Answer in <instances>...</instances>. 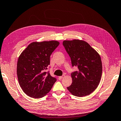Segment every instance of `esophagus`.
<instances>
[{"label": "esophagus", "mask_w": 121, "mask_h": 121, "mask_svg": "<svg viewBox=\"0 0 121 121\" xmlns=\"http://www.w3.org/2000/svg\"><path fill=\"white\" fill-rule=\"evenodd\" d=\"M64 75H63L62 76H59V77H58V79L59 80H60V79H62V78H64Z\"/></svg>", "instance_id": "34e87169"}]
</instances>
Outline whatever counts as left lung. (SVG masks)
Instances as JSON below:
<instances>
[{"label":"left lung","instance_id":"left-lung-1","mask_svg":"<svg viewBox=\"0 0 121 121\" xmlns=\"http://www.w3.org/2000/svg\"><path fill=\"white\" fill-rule=\"evenodd\" d=\"M63 45L71 58L72 67L78 68L77 70L72 72V84L67 89L77 97L89 95L97 88L101 80V57L83 40H64Z\"/></svg>","mask_w":121,"mask_h":121}]
</instances>
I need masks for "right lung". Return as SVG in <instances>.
<instances>
[{
	"label": "right lung",
	"mask_w": 121,
	"mask_h": 121,
	"mask_svg": "<svg viewBox=\"0 0 121 121\" xmlns=\"http://www.w3.org/2000/svg\"><path fill=\"white\" fill-rule=\"evenodd\" d=\"M59 43L33 42L29 44L18 58L17 68L18 82L23 91L30 97L39 98L49 92L57 78L50 75V56Z\"/></svg>",
	"instance_id": "1"
}]
</instances>
